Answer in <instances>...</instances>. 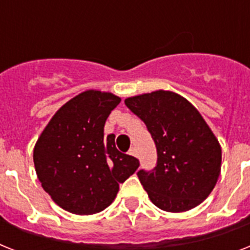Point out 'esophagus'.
Masks as SVG:
<instances>
[{
	"mask_svg": "<svg viewBox=\"0 0 250 250\" xmlns=\"http://www.w3.org/2000/svg\"><path fill=\"white\" fill-rule=\"evenodd\" d=\"M129 154L130 156H133V157H137V149H135V148H131V149L129 150Z\"/></svg>",
	"mask_w": 250,
	"mask_h": 250,
	"instance_id": "esophagus-1",
	"label": "esophagus"
}]
</instances>
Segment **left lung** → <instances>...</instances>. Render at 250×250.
I'll return each instance as SVG.
<instances>
[{
    "label": "left lung",
    "instance_id": "obj_1",
    "mask_svg": "<svg viewBox=\"0 0 250 250\" xmlns=\"http://www.w3.org/2000/svg\"><path fill=\"white\" fill-rule=\"evenodd\" d=\"M125 104L147 125L157 148L154 170L138 172L154 206L185 212L211 194L221 172L218 139L199 111L171 90L129 97Z\"/></svg>",
    "mask_w": 250,
    "mask_h": 250
}]
</instances>
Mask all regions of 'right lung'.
I'll return each instance as SVG.
<instances>
[{
	"mask_svg": "<svg viewBox=\"0 0 250 250\" xmlns=\"http://www.w3.org/2000/svg\"><path fill=\"white\" fill-rule=\"evenodd\" d=\"M121 102L110 92L89 89L60 107L39 135L33 161L42 188L57 206L74 214H94L115 201L119 184L139 167L115 147L103 127Z\"/></svg>",
	"mask_w": 250,
	"mask_h": 250,
	"instance_id": "1",
	"label": "right lung"
}]
</instances>
